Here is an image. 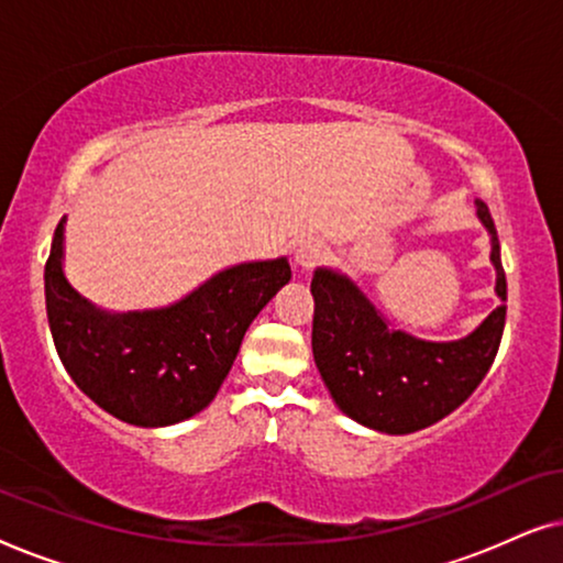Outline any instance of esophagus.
Returning <instances> with one entry per match:
<instances>
[{
	"instance_id": "1",
	"label": "esophagus",
	"mask_w": 563,
	"mask_h": 563,
	"mask_svg": "<svg viewBox=\"0 0 563 563\" xmlns=\"http://www.w3.org/2000/svg\"><path fill=\"white\" fill-rule=\"evenodd\" d=\"M322 258V243L314 241V238H307V241L297 243L295 249V261L299 268H312Z\"/></svg>"
}]
</instances>
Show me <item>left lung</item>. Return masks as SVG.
Masks as SVG:
<instances>
[{
    "label": "left lung",
    "mask_w": 563,
    "mask_h": 563,
    "mask_svg": "<svg viewBox=\"0 0 563 563\" xmlns=\"http://www.w3.org/2000/svg\"><path fill=\"white\" fill-rule=\"evenodd\" d=\"M476 214L492 235L497 297L503 305L472 335L451 343L420 341L368 302L349 276L318 268L312 276V353L335 405L361 426L405 435L428 428L466 402L487 376L505 330L507 282L487 205Z\"/></svg>",
    "instance_id": "obj_1"
}]
</instances>
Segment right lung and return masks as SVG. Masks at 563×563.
I'll list each match as a JSON object with an SVG mask.
<instances>
[{
	"instance_id": "obj_1",
	"label": "right lung",
	"mask_w": 563,
	"mask_h": 563,
	"mask_svg": "<svg viewBox=\"0 0 563 563\" xmlns=\"http://www.w3.org/2000/svg\"><path fill=\"white\" fill-rule=\"evenodd\" d=\"M291 279L287 258L230 266L172 307L97 310L64 276V220L45 261V310L60 364L104 412L141 428L202 412L253 318Z\"/></svg>"
}]
</instances>
